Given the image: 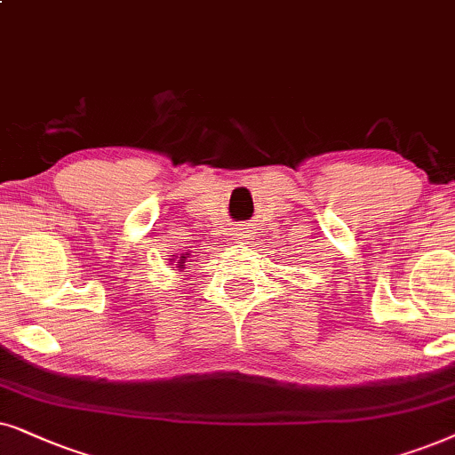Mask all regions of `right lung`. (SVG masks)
<instances>
[{
  "label": "right lung",
  "mask_w": 455,
  "mask_h": 455,
  "mask_svg": "<svg viewBox=\"0 0 455 455\" xmlns=\"http://www.w3.org/2000/svg\"><path fill=\"white\" fill-rule=\"evenodd\" d=\"M187 256H189V253H185V256H180V259L177 262L179 268H183V266H185V258H187Z\"/></svg>",
  "instance_id": "obj_1"
}]
</instances>
